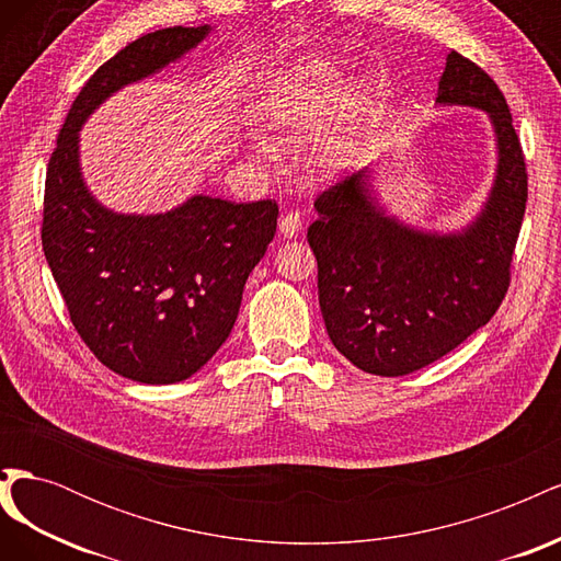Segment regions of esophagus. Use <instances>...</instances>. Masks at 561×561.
Listing matches in <instances>:
<instances>
[{"label":"esophagus","mask_w":561,"mask_h":561,"mask_svg":"<svg viewBox=\"0 0 561 561\" xmlns=\"http://www.w3.org/2000/svg\"><path fill=\"white\" fill-rule=\"evenodd\" d=\"M278 229H280L285 239H293V236H297L301 231V215L299 213H285L280 217Z\"/></svg>","instance_id":"obj_1"}]
</instances>
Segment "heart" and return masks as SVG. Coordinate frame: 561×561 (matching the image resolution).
<instances>
[{"label":"heart","instance_id":"obj_1","mask_svg":"<svg viewBox=\"0 0 561 561\" xmlns=\"http://www.w3.org/2000/svg\"><path fill=\"white\" fill-rule=\"evenodd\" d=\"M348 79L325 58H301L283 67L271 81L262 103L264 122L290 140H307L324 129L344 108L345 124L320 135L311 149V165L320 175L342 173L353 157L358 124L367 112L365 95L346 98ZM260 151L271 154L268 140H254Z\"/></svg>","mask_w":561,"mask_h":561}]
</instances>
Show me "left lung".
<instances>
[{
  "mask_svg": "<svg viewBox=\"0 0 561 561\" xmlns=\"http://www.w3.org/2000/svg\"><path fill=\"white\" fill-rule=\"evenodd\" d=\"M439 105L489 114L496 180L482 213L456 233H428L388 217L371 196V171L346 175L316 198L309 245L318 299L336 351L379 377H402L443 358L480 330L511 287L522 229L526 163L496 81L461 54L447 56Z\"/></svg>",
  "mask_w": 561,
  "mask_h": 561,
  "instance_id": "left-lung-1",
  "label": "left lung"
}]
</instances>
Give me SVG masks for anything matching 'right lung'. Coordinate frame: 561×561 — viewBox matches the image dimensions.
Here are the masks:
<instances>
[{
    "instance_id": "obj_1",
    "label": "right lung",
    "mask_w": 561,
    "mask_h": 561,
    "mask_svg": "<svg viewBox=\"0 0 561 561\" xmlns=\"http://www.w3.org/2000/svg\"><path fill=\"white\" fill-rule=\"evenodd\" d=\"M208 32H149L100 65L46 168L42 245L72 325L100 363L140 383L190 379L227 342L250 271L274 241L278 203L194 196L161 215L112 213L81 180L79 128L112 93L163 70Z\"/></svg>"
}]
</instances>
